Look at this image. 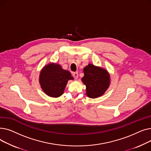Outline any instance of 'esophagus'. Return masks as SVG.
<instances>
[{"label": "esophagus", "mask_w": 151, "mask_h": 151, "mask_svg": "<svg viewBox=\"0 0 151 151\" xmlns=\"http://www.w3.org/2000/svg\"><path fill=\"white\" fill-rule=\"evenodd\" d=\"M73 76L75 79V80H77L78 78V73L77 72H73Z\"/></svg>", "instance_id": "obj_1"}]
</instances>
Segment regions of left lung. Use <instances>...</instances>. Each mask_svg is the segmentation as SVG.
<instances>
[{"mask_svg":"<svg viewBox=\"0 0 151 151\" xmlns=\"http://www.w3.org/2000/svg\"><path fill=\"white\" fill-rule=\"evenodd\" d=\"M82 81L86 86V94L95 99L104 94L109 85V75L104 68L88 64L84 68Z\"/></svg>","mask_w":151,"mask_h":151,"instance_id":"1","label":"left lung"}]
</instances>
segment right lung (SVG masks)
I'll return each instance as SVG.
<instances>
[{"instance_id": "add662e5", "label": "right lung", "mask_w": 151, "mask_h": 151, "mask_svg": "<svg viewBox=\"0 0 151 151\" xmlns=\"http://www.w3.org/2000/svg\"><path fill=\"white\" fill-rule=\"evenodd\" d=\"M73 79L69 71L63 70L60 65L50 63L42 70L39 81L46 94L59 97L63 94L68 81Z\"/></svg>"}]
</instances>
